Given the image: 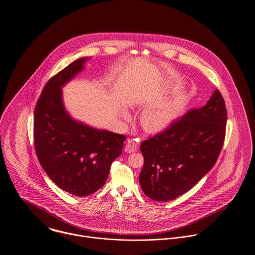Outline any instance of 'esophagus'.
<instances>
[{
    "label": "esophagus",
    "mask_w": 255,
    "mask_h": 255,
    "mask_svg": "<svg viewBox=\"0 0 255 255\" xmlns=\"http://www.w3.org/2000/svg\"><path fill=\"white\" fill-rule=\"evenodd\" d=\"M138 149V143L134 140H128L125 144V151L128 153L135 152Z\"/></svg>",
    "instance_id": "1"
}]
</instances>
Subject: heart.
I'll use <instances>...</instances> for the list:
<instances>
[{"instance_id": "b5f03b06", "label": "heart", "mask_w": 255, "mask_h": 255, "mask_svg": "<svg viewBox=\"0 0 255 255\" xmlns=\"http://www.w3.org/2000/svg\"><path fill=\"white\" fill-rule=\"evenodd\" d=\"M188 101V94L179 93L145 109L141 115L142 128L152 134L164 132L182 115Z\"/></svg>"}]
</instances>
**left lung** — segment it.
Here are the masks:
<instances>
[{
    "instance_id": "obj_1",
    "label": "left lung",
    "mask_w": 255,
    "mask_h": 255,
    "mask_svg": "<svg viewBox=\"0 0 255 255\" xmlns=\"http://www.w3.org/2000/svg\"><path fill=\"white\" fill-rule=\"evenodd\" d=\"M224 99L215 90L205 106L191 110L167 130L141 143V190L156 201L178 198L214 166L226 132Z\"/></svg>"
}]
</instances>
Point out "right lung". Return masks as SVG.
<instances>
[{"instance_id":"obj_1","label":"right lung","mask_w":255,"mask_h":255,"mask_svg":"<svg viewBox=\"0 0 255 255\" xmlns=\"http://www.w3.org/2000/svg\"><path fill=\"white\" fill-rule=\"evenodd\" d=\"M89 59H76L51 78L34 112V143L40 164L57 186L77 197H87L106 184L126 139L72 118L63 105L61 88L84 69Z\"/></svg>"}]
</instances>
